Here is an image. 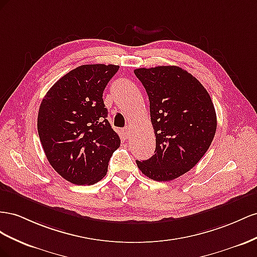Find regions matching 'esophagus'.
<instances>
[{"label":"esophagus","mask_w":257,"mask_h":257,"mask_svg":"<svg viewBox=\"0 0 257 257\" xmlns=\"http://www.w3.org/2000/svg\"><path fill=\"white\" fill-rule=\"evenodd\" d=\"M123 136H124V138H129L130 137V135H131V131H130V128L129 127H126L123 129Z\"/></svg>","instance_id":"34e87169"}]
</instances>
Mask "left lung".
I'll use <instances>...</instances> for the list:
<instances>
[{
  "label": "left lung",
  "instance_id": "obj_1",
  "mask_svg": "<svg viewBox=\"0 0 257 257\" xmlns=\"http://www.w3.org/2000/svg\"><path fill=\"white\" fill-rule=\"evenodd\" d=\"M150 100L156 137L155 154L137 160L154 181H172L195 167L216 131V113L210 94L190 73L175 65L136 69Z\"/></svg>",
  "mask_w": 257,
  "mask_h": 257
}]
</instances>
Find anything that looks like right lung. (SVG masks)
<instances>
[{"instance_id": "1", "label": "right lung", "mask_w": 257, "mask_h": 257, "mask_svg": "<svg viewBox=\"0 0 257 257\" xmlns=\"http://www.w3.org/2000/svg\"><path fill=\"white\" fill-rule=\"evenodd\" d=\"M114 64H85L50 88L39 109L38 131L51 167L76 185L105 177L120 140L109 124L103 91L118 71Z\"/></svg>"}]
</instances>
